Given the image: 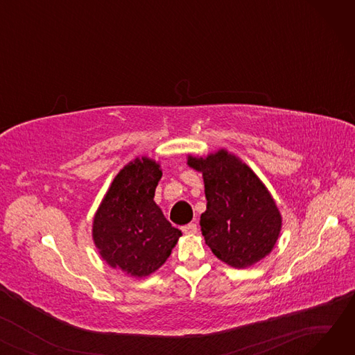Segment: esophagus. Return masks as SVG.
Instances as JSON below:
<instances>
[{
  "mask_svg": "<svg viewBox=\"0 0 355 355\" xmlns=\"http://www.w3.org/2000/svg\"><path fill=\"white\" fill-rule=\"evenodd\" d=\"M182 233L184 234H196L197 232H198V229H197V225H194V223H190V225H185V226H182Z\"/></svg>",
  "mask_w": 355,
  "mask_h": 355,
  "instance_id": "esophagus-1",
  "label": "esophagus"
}]
</instances>
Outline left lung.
<instances>
[{
  "instance_id": "obj_1",
  "label": "left lung",
  "mask_w": 355,
  "mask_h": 355,
  "mask_svg": "<svg viewBox=\"0 0 355 355\" xmlns=\"http://www.w3.org/2000/svg\"><path fill=\"white\" fill-rule=\"evenodd\" d=\"M202 174L207 209L200 217L206 245L226 265L245 269L266 257L282 229V216L266 185L227 149L187 157Z\"/></svg>"
}]
</instances>
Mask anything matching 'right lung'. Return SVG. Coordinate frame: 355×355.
Wrapping results in <instances>:
<instances>
[{
    "label": "right lung",
    "instance_id": "1",
    "mask_svg": "<svg viewBox=\"0 0 355 355\" xmlns=\"http://www.w3.org/2000/svg\"><path fill=\"white\" fill-rule=\"evenodd\" d=\"M161 177L155 159L130 161L112 181L93 217L92 237L99 254L128 276L145 277L159 269L182 234L154 201Z\"/></svg>",
    "mask_w": 355,
    "mask_h": 355
}]
</instances>
